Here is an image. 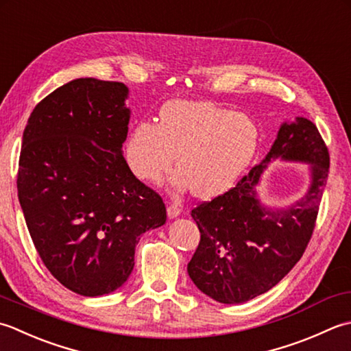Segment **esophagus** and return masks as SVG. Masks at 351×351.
<instances>
[{
    "instance_id": "esophagus-1",
    "label": "esophagus",
    "mask_w": 351,
    "mask_h": 351,
    "mask_svg": "<svg viewBox=\"0 0 351 351\" xmlns=\"http://www.w3.org/2000/svg\"><path fill=\"white\" fill-rule=\"evenodd\" d=\"M180 212H182V209H180V206L178 204H176V203H171V204H168V207H167V213H168V218H177L178 215H180Z\"/></svg>"
}]
</instances>
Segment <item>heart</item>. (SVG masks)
Wrapping results in <instances>:
<instances>
[{
  "label": "heart",
  "mask_w": 351,
  "mask_h": 351,
  "mask_svg": "<svg viewBox=\"0 0 351 351\" xmlns=\"http://www.w3.org/2000/svg\"><path fill=\"white\" fill-rule=\"evenodd\" d=\"M259 130L245 113L206 101L173 99L159 124L139 121L125 141V160L142 182L156 183L174 167V186L198 197L227 191L256 152Z\"/></svg>",
  "instance_id": "b5f03b06"
}]
</instances>
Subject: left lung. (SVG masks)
Wrapping results in <instances>:
<instances>
[{
	"instance_id": "left-lung-1",
	"label": "left lung",
	"mask_w": 351,
	"mask_h": 351,
	"mask_svg": "<svg viewBox=\"0 0 351 351\" xmlns=\"http://www.w3.org/2000/svg\"><path fill=\"white\" fill-rule=\"evenodd\" d=\"M276 158L313 165L310 189L288 210H268L255 194L266 163ZM328 165V149L312 121L283 123L259 165L234 188L192 209L202 236L188 274L197 288L224 304L244 303L274 288L312 238Z\"/></svg>"
}]
</instances>
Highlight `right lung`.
Returning <instances> with one entry per match:
<instances>
[{"instance_id": "right-lung-1", "label": "right lung", "mask_w": 351, "mask_h": 351, "mask_svg": "<svg viewBox=\"0 0 351 351\" xmlns=\"http://www.w3.org/2000/svg\"><path fill=\"white\" fill-rule=\"evenodd\" d=\"M124 83L77 78L34 107L23 136L18 198L44 265L84 297L123 286L139 236L165 224L162 197L123 156Z\"/></svg>"}]
</instances>
